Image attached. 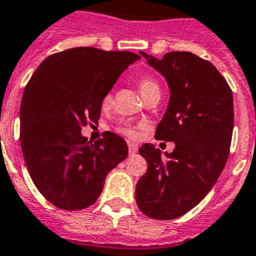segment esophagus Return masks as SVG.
Wrapping results in <instances>:
<instances>
[{"mask_svg":"<svg viewBox=\"0 0 256 256\" xmlns=\"http://www.w3.org/2000/svg\"><path fill=\"white\" fill-rule=\"evenodd\" d=\"M128 154H130V156H134V154L138 152V146H136V144H128Z\"/></svg>","mask_w":256,"mask_h":256,"instance_id":"obj_1","label":"esophagus"}]
</instances>
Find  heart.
Returning a JSON list of instances; mask_svg holds the SVG:
<instances>
[{
  "label": "heart",
  "instance_id": "obj_1",
  "mask_svg": "<svg viewBox=\"0 0 256 256\" xmlns=\"http://www.w3.org/2000/svg\"><path fill=\"white\" fill-rule=\"evenodd\" d=\"M138 88H140V92L142 94L144 98H146L148 96H150L152 92H160V85H158V82L152 77H142L138 80ZM104 104H108L112 102V94H108V96H104ZM118 132L120 134H124V136H128V138H136L138 136V132H136V128H130V126H122V128H118Z\"/></svg>",
  "mask_w": 256,
  "mask_h": 256
}]
</instances>
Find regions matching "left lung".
Masks as SVG:
<instances>
[{
    "mask_svg": "<svg viewBox=\"0 0 256 256\" xmlns=\"http://www.w3.org/2000/svg\"><path fill=\"white\" fill-rule=\"evenodd\" d=\"M140 54L170 88L156 138L175 148L164 158L154 144L140 146L148 171L136 183V199L144 215L168 220L194 208L224 168L234 128L232 92L211 62L190 52H170L162 60Z\"/></svg>",
    "mask_w": 256,
    "mask_h": 256,
    "instance_id": "obj_1",
    "label": "left lung"
}]
</instances>
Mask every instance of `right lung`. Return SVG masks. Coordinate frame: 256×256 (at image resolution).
<instances>
[{
    "instance_id": "1",
    "label": "right lung",
    "mask_w": 256,
    "mask_h": 256,
    "mask_svg": "<svg viewBox=\"0 0 256 256\" xmlns=\"http://www.w3.org/2000/svg\"><path fill=\"white\" fill-rule=\"evenodd\" d=\"M140 58L132 52L73 48L49 56L28 82L20 108L21 148L36 187L58 208L92 206L106 175L126 160L124 138L108 132L92 144L81 130L98 124L104 96Z\"/></svg>"
}]
</instances>
